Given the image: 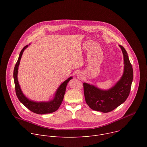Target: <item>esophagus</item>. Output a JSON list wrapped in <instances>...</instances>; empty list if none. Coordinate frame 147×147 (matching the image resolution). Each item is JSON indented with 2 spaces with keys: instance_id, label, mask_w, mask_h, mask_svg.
<instances>
[{
  "instance_id": "34e87169",
  "label": "esophagus",
  "mask_w": 147,
  "mask_h": 147,
  "mask_svg": "<svg viewBox=\"0 0 147 147\" xmlns=\"http://www.w3.org/2000/svg\"><path fill=\"white\" fill-rule=\"evenodd\" d=\"M76 76H77V77L78 78H79V79H82V74L80 73H78Z\"/></svg>"
}]
</instances>
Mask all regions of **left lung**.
Instances as JSON below:
<instances>
[{"label":"left lung","instance_id":"1","mask_svg":"<svg viewBox=\"0 0 147 147\" xmlns=\"http://www.w3.org/2000/svg\"><path fill=\"white\" fill-rule=\"evenodd\" d=\"M124 57V72L116 84L108 90H102L84 82V93L87 104L94 111L108 113L122 104L128 98L133 79V70L125 49L119 45Z\"/></svg>","mask_w":147,"mask_h":147}]
</instances>
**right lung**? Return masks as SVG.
Masks as SVG:
<instances>
[{"label": "right lung", "instance_id": "1", "mask_svg": "<svg viewBox=\"0 0 147 147\" xmlns=\"http://www.w3.org/2000/svg\"><path fill=\"white\" fill-rule=\"evenodd\" d=\"M28 45L25 46L23 49L20 52L18 60L15 65L13 72V77L14 80V85H15V90L16 95L19 99V100L22 102L24 105L30 110L31 112L39 115L51 113L56 111L63 99L64 95L66 92V86L67 85L68 82L72 79V77L69 78L66 81L63 82L59 86L58 89L57 90L55 96L53 100L49 102H34L28 99L25 95L23 94L22 90L20 88L19 83L17 79V74H18V69L20 65V61L22 58V55L24 50L28 47Z\"/></svg>", "mask_w": 147, "mask_h": 147}]
</instances>
